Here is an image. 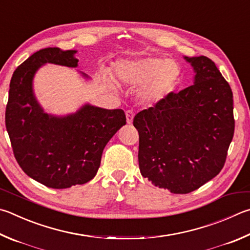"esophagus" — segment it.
<instances>
[{
	"label": "esophagus",
	"instance_id": "obj_1",
	"mask_svg": "<svg viewBox=\"0 0 250 250\" xmlns=\"http://www.w3.org/2000/svg\"><path fill=\"white\" fill-rule=\"evenodd\" d=\"M125 117H126V122H128V124L130 125L131 122H132V120H133V117H134V113H133V111H132V110H128V111H125Z\"/></svg>",
	"mask_w": 250,
	"mask_h": 250
}]
</instances>
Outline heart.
<instances>
[{
  "label": "heart",
  "instance_id": "obj_1",
  "mask_svg": "<svg viewBox=\"0 0 250 250\" xmlns=\"http://www.w3.org/2000/svg\"><path fill=\"white\" fill-rule=\"evenodd\" d=\"M116 80L121 84L143 86L141 97L156 103L174 92L181 80V67L174 60L164 57H146L138 60H122L113 67ZM104 79L110 82L106 76Z\"/></svg>",
  "mask_w": 250,
  "mask_h": 250
}]
</instances>
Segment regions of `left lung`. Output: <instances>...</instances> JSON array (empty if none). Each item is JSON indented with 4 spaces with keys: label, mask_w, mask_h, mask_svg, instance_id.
I'll list each match as a JSON object with an SVG mask.
<instances>
[{
    "label": "left lung",
    "mask_w": 250,
    "mask_h": 250,
    "mask_svg": "<svg viewBox=\"0 0 250 250\" xmlns=\"http://www.w3.org/2000/svg\"><path fill=\"white\" fill-rule=\"evenodd\" d=\"M186 61L194 83L137 113L139 167L144 178L172 193H189L219 174L235 128L233 93L215 63Z\"/></svg>",
    "instance_id": "left-lung-1"
}]
</instances>
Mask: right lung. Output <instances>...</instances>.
Listing matches in <instances>:
<instances>
[{
  "label": "right lung",
  "instance_id": "add662e5",
  "mask_svg": "<svg viewBox=\"0 0 250 250\" xmlns=\"http://www.w3.org/2000/svg\"><path fill=\"white\" fill-rule=\"evenodd\" d=\"M75 53L46 48L31 54L14 71L8 92L5 125L18 165L30 178L53 189L92 180L106 144L126 122L122 109L89 104L64 117L43 111L33 90L36 72L46 63L76 67Z\"/></svg>",
  "mask_w": 250,
  "mask_h": 250
}]
</instances>
